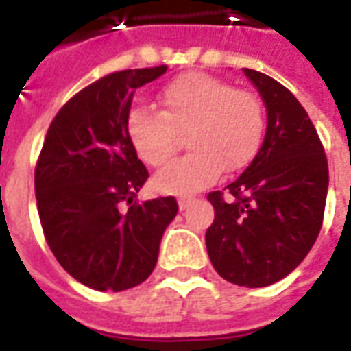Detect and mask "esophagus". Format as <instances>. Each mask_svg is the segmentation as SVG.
<instances>
[{
  "mask_svg": "<svg viewBox=\"0 0 351 351\" xmlns=\"http://www.w3.org/2000/svg\"><path fill=\"white\" fill-rule=\"evenodd\" d=\"M191 201H193L191 197H180L178 199V208H180V210H186V208L190 206Z\"/></svg>",
  "mask_w": 351,
  "mask_h": 351,
  "instance_id": "34e87169",
  "label": "esophagus"
}]
</instances>
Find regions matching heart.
Instances as JSON below:
<instances>
[{
  "label": "heart",
  "instance_id": "heart-1",
  "mask_svg": "<svg viewBox=\"0 0 351 351\" xmlns=\"http://www.w3.org/2000/svg\"><path fill=\"white\" fill-rule=\"evenodd\" d=\"M161 110L137 105L125 131L141 160L160 167L186 135L191 152L154 176L161 193L188 195L208 188L223 167L239 171L258 154L265 131V107L258 93L233 88L208 73H184L158 95Z\"/></svg>",
  "mask_w": 351,
  "mask_h": 351
}]
</instances>
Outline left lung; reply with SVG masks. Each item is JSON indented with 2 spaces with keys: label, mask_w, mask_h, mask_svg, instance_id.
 <instances>
[{
  "label": "left lung",
  "mask_w": 351,
  "mask_h": 351,
  "mask_svg": "<svg viewBox=\"0 0 351 351\" xmlns=\"http://www.w3.org/2000/svg\"><path fill=\"white\" fill-rule=\"evenodd\" d=\"M244 75L267 107L263 145L243 175L210 191L214 221L205 243L221 278L265 287L293 271L324 223L329 169L314 123L278 80L254 69Z\"/></svg>",
  "instance_id": "8db88e82"
}]
</instances>
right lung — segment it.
<instances>
[{
  "label": "right lung",
  "mask_w": 351,
  "mask_h": 351,
  "mask_svg": "<svg viewBox=\"0 0 351 351\" xmlns=\"http://www.w3.org/2000/svg\"><path fill=\"white\" fill-rule=\"evenodd\" d=\"M167 65L110 73L75 93L50 123L35 167L43 233L58 263L97 291H122L156 267L175 197L137 203L148 171L125 120L137 88Z\"/></svg>",
  "instance_id": "add662e5"
}]
</instances>
